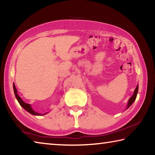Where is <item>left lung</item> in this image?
<instances>
[{
  "instance_id": "obj_1",
  "label": "left lung",
  "mask_w": 155,
  "mask_h": 155,
  "mask_svg": "<svg viewBox=\"0 0 155 155\" xmlns=\"http://www.w3.org/2000/svg\"><path fill=\"white\" fill-rule=\"evenodd\" d=\"M137 93H138V85H137V86L135 88V90L134 91V93H133V95L130 97L129 100H128L127 109L131 105V104H132L133 103H134V101H135V99H136V97H137Z\"/></svg>"
}]
</instances>
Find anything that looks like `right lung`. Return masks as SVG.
Masks as SVG:
<instances>
[{
  "label": "right lung",
  "instance_id": "right-lung-1",
  "mask_svg": "<svg viewBox=\"0 0 155 155\" xmlns=\"http://www.w3.org/2000/svg\"><path fill=\"white\" fill-rule=\"evenodd\" d=\"M13 87H14V91L15 98H16V99L18 100V103H19V104H20L21 107H23V108H24L26 110V111H27L28 113H30L31 114L34 115H45V114H47V113H45V114H39V113H37L36 111H34V110L32 108H31V107L29 104H27V103H25V102L22 100V98H21L20 97L18 96V94L17 93V90H16V88H15V86L14 85H14H13Z\"/></svg>",
  "mask_w": 155,
  "mask_h": 155
}]
</instances>
